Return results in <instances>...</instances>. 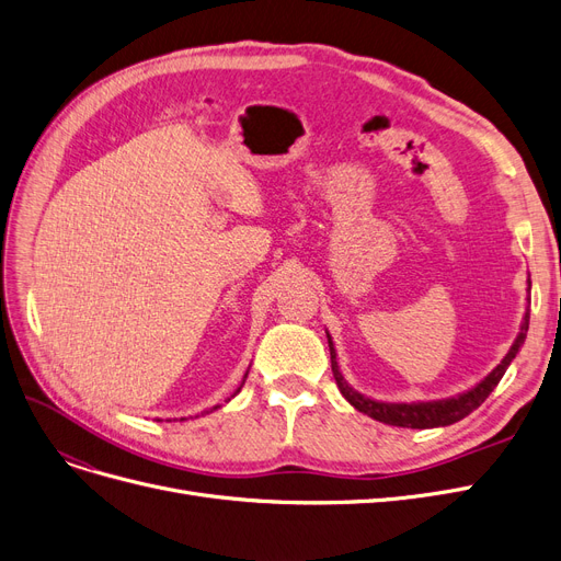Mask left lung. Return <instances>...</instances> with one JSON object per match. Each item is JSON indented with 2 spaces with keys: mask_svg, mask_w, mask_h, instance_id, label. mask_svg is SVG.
I'll return each mask as SVG.
<instances>
[{
  "mask_svg": "<svg viewBox=\"0 0 561 561\" xmlns=\"http://www.w3.org/2000/svg\"><path fill=\"white\" fill-rule=\"evenodd\" d=\"M527 283H529V289H531V280H527ZM529 289H527V293H529ZM527 329H529V306H527L525 316H523L520 331H518V335H515V341L508 347L506 356L481 379L479 385H474L472 389H467L458 396H451V398L414 400V402H387V400H375V398H368L364 393L354 391L347 385V379L343 377V373H341L339 358H335L339 354H335V347H333L329 331H327V341H329L331 370H333V377H335V385H339L341 393L345 396V400L350 402L354 410L368 414L375 421L398 425V428H419V431H423V428H442V425H451V423L465 419L467 414H472L481 405V402L492 393V389L500 385V379L504 377V373L511 366L515 354H518L520 347L525 345Z\"/></svg>",
  "mask_w": 561,
  "mask_h": 561,
  "instance_id": "1",
  "label": "left lung"
}]
</instances>
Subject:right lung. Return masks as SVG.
<instances>
[{"mask_svg": "<svg viewBox=\"0 0 561 561\" xmlns=\"http://www.w3.org/2000/svg\"><path fill=\"white\" fill-rule=\"evenodd\" d=\"M245 377H249V370H245V375H243V379H241V385H239V389H237V391H234V396H237V393H239V391H241V387H243V382H245ZM228 400H230V398H228ZM218 408H220V405H214V408H209V410H205V412H203V414H209V412H216V410H218ZM179 421H184V416H182V419H179Z\"/></svg>", "mask_w": 561, "mask_h": 561, "instance_id": "obj_1", "label": "right lung"}]
</instances>
